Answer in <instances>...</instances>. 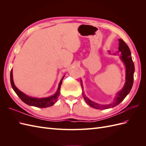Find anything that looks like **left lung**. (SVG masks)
Returning a JSON list of instances; mask_svg holds the SVG:
<instances>
[{
	"mask_svg": "<svg viewBox=\"0 0 146 146\" xmlns=\"http://www.w3.org/2000/svg\"><path fill=\"white\" fill-rule=\"evenodd\" d=\"M119 50L117 53H119L121 54L120 59L123 63L125 67V82L124 86H123L122 89L117 92L116 96L114 98V100L112 103L106 105L99 104L92 102L84 94L83 92V97L84 99L85 100L86 102L90 105L91 107L98 109V110H105L110 108H113L116 107V105H119L121 102L125 98V97L129 94V92L131 89L133 83V76L135 72V66L131 58V52L129 47L126 44V43L123 41L122 39H119ZM108 52H110L108 51ZM116 55V54H114ZM82 82V81L80 80ZM81 86L83 90L82 83Z\"/></svg>",
	"mask_w": 146,
	"mask_h": 146,
	"instance_id": "obj_1",
	"label": "left lung"
}]
</instances>
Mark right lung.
Masks as SVG:
<instances>
[{
    "instance_id": "obj_1",
    "label": "right lung",
    "mask_w": 146,
    "mask_h": 146,
    "mask_svg": "<svg viewBox=\"0 0 146 146\" xmlns=\"http://www.w3.org/2000/svg\"><path fill=\"white\" fill-rule=\"evenodd\" d=\"M65 76H64L61 79V80L59 83L58 89H57L56 92L55 94L52 95L47 98H33V97H30L29 96L26 95L23 93V92L17 89L15 86L14 82H13V70L11 69L10 72V82L11 85L13 88V90L15 91L16 94L19 96V98L22 100V101L26 104H27L30 106H33L38 108H47L49 107L54 105L55 102H57V99L60 94V88L61 85L62 84V81Z\"/></svg>"
}]
</instances>
